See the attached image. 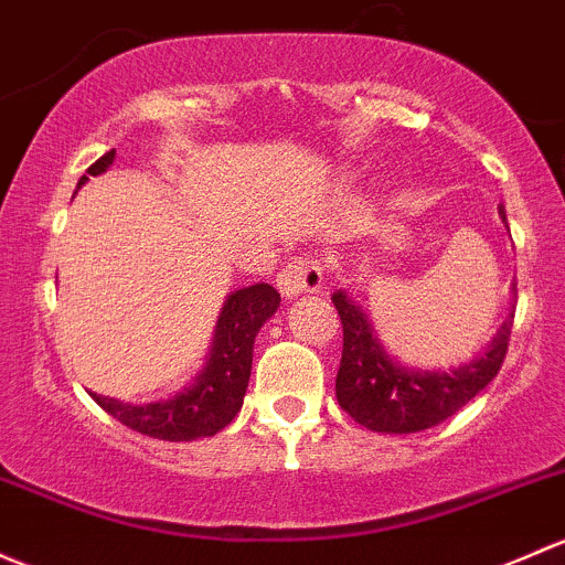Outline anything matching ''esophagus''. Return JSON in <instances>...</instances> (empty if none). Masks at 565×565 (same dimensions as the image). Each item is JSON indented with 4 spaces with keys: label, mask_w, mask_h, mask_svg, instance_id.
Masks as SVG:
<instances>
[{
    "label": "esophagus",
    "mask_w": 565,
    "mask_h": 565,
    "mask_svg": "<svg viewBox=\"0 0 565 565\" xmlns=\"http://www.w3.org/2000/svg\"><path fill=\"white\" fill-rule=\"evenodd\" d=\"M284 298H298L302 292H317L324 284V265L317 257H295L281 267L276 278Z\"/></svg>",
    "instance_id": "obj_1"
}]
</instances>
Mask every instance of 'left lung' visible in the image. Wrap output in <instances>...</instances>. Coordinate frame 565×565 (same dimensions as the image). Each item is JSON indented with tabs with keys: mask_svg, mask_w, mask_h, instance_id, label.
Returning a JSON list of instances; mask_svg holds the SVG:
<instances>
[{
	"mask_svg": "<svg viewBox=\"0 0 565 565\" xmlns=\"http://www.w3.org/2000/svg\"><path fill=\"white\" fill-rule=\"evenodd\" d=\"M501 218L507 213L501 207ZM518 298V284H512ZM343 324V354L335 379L338 406L367 430L419 433L444 423L477 397L501 371L512 338L514 306L477 360L452 371H414L384 352L362 308L343 289L332 292Z\"/></svg>",
	"mask_w": 565,
	"mask_h": 565,
	"instance_id": "obj_1",
	"label": "left lung"
}]
</instances>
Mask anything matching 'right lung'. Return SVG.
<instances>
[{
    "label": "right lung",
    "mask_w": 565,
    "mask_h": 565,
    "mask_svg": "<svg viewBox=\"0 0 565 565\" xmlns=\"http://www.w3.org/2000/svg\"><path fill=\"white\" fill-rule=\"evenodd\" d=\"M113 159H116V148L99 157L86 173H105ZM86 181L88 178L83 175L78 186ZM278 302H281V295L265 281L230 295L222 313H218L211 358H207L203 373L168 401L132 406V403L103 397L97 392H92V397L113 419L132 427L142 436L159 438V441H194V438L216 436L241 412L248 376H252L254 338L267 319L276 313Z\"/></svg>",
    "instance_id": "add662e5"
}]
</instances>
